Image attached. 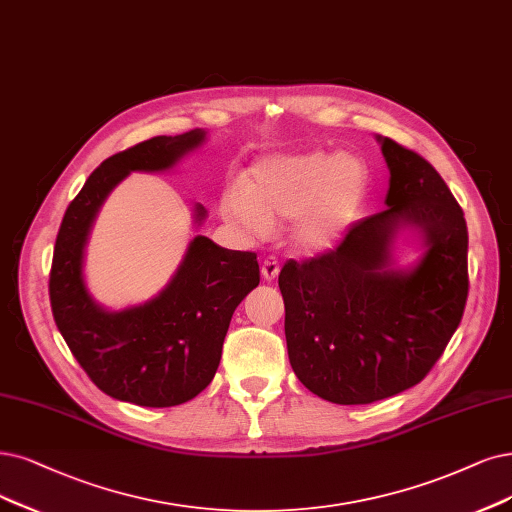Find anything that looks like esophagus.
Listing matches in <instances>:
<instances>
[{
	"label": "esophagus",
	"instance_id": "obj_1",
	"mask_svg": "<svg viewBox=\"0 0 512 512\" xmlns=\"http://www.w3.org/2000/svg\"><path fill=\"white\" fill-rule=\"evenodd\" d=\"M280 272V263L276 257H266L261 261V276L263 280H274Z\"/></svg>",
	"mask_w": 512,
	"mask_h": 512
}]
</instances>
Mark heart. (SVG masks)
<instances>
[{"mask_svg": "<svg viewBox=\"0 0 512 512\" xmlns=\"http://www.w3.org/2000/svg\"><path fill=\"white\" fill-rule=\"evenodd\" d=\"M369 189L367 166L350 154L314 149L261 158L223 198V215L244 232L266 236L278 219H295L301 251H329L352 230Z\"/></svg>", "mask_w": 512, "mask_h": 512, "instance_id": "heart-1", "label": "heart"}]
</instances>
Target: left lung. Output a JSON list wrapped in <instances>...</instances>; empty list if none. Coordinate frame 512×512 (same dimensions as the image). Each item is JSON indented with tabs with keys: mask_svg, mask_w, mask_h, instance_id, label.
Listing matches in <instances>:
<instances>
[{
	"mask_svg": "<svg viewBox=\"0 0 512 512\" xmlns=\"http://www.w3.org/2000/svg\"><path fill=\"white\" fill-rule=\"evenodd\" d=\"M377 141L390 170L386 211L356 221L335 251L287 261L278 276L291 367L337 405L375 403L420 384L468 297L462 206L418 151ZM403 224L423 232L427 253L411 271H390L389 244Z\"/></svg>",
	"mask_w": 512,
	"mask_h": 512,
	"instance_id": "left-lung-1",
	"label": "left lung"
}]
</instances>
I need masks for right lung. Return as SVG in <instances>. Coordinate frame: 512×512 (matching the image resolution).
<instances>
[{
	"instance_id": "obj_1",
	"label": "right lung",
	"mask_w": 512,
	"mask_h": 512,
	"mask_svg": "<svg viewBox=\"0 0 512 512\" xmlns=\"http://www.w3.org/2000/svg\"><path fill=\"white\" fill-rule=\"evenodd\" d=\"M194 128L154 137L107 158L67 206L50 268V306L75 361L111 399L141 407H175L213 382L223 339L240 301L259 285L251 251H230L196 236L173 280L154 299L107 312L88 295L84 246L101 204L132 170L173 168L204 143ZM206 211L196 204V221Z\"/></svg>"
}]
</instances>
